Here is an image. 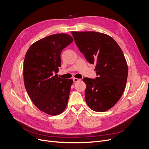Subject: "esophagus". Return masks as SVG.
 I'll list each match as a JSON object with an SVG mask.
<instances>
[{"label": "esophagus", "instance_id": "1", "mask_svg": "<svg viewBox=\"0 0 149 149\" xmlns=\"http://www.w3.org/2000/svg\"><path fill=\"white\" fill-rule=\"evenodd\" d=\"M80 79H77V78H73V81H74V82H77V81H80Z\"/></svg>", "mask_w": 149, "mask_h": 149}]
</instances>
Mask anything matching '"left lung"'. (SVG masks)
Segmentation results:
<instances>
[{"label":"left lung","mask_w":149,"mask_h":149,"mask_svg":"<svg viewBox=\"0 0 149 149\" xmlns=\"http://www.w3.org/2000/svg\"><path fill=\"white\" fill-rule=\"evenodd\" d=\"M71 33L86 60L95 65V79H83L86 103L94 111H106L118 102L126 87L128 67L123 52L108 35L94 31Z\"/></svg>","instance_id":"obj_1"}]
</instances>
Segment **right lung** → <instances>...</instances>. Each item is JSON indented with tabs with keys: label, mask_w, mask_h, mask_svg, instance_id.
Masks as SVG:
<instances>
[{
	"label": "right lung",
	"mask_w": 149,
	"mask_h": 149,
	"mask_svg": "<svg viewBox=\"0 0 149 149\" xmlns=\"http://www.w3.org/2000/svg\"><path fill=\"white\" fill-rule=\"evenodd\" d=\"M73 38L66 34L51 35L31 45L23 63V77L28 94L35 106L50 115L63 111L68 103L72 79L56 73L61 66V52Z\"/></svg>",
	"instance_id": "1"
}]
</instances>
